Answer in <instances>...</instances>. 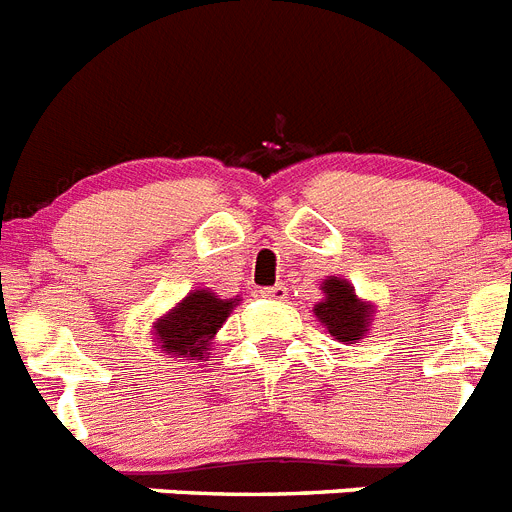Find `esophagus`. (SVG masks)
<instances>
[{
	"label": "esophagus",
	"instance_id": "esophagus-1",
	"mask_svg": "<svg viewBox=\"0 0 512 512\" xmlns=\"http://www.w3.org/2000/svg\"><path fill=\"white\" fill-rule=\"evenodd\" d=\"M261 298H266V300H285L287 298V287L282 285V282H279V285H274V287H264V290H261Z\"/></svg>",
	"mask_w": 512,
	"mask_h": 512
}]
</instances>
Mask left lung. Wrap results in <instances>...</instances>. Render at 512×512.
Wrapping results in <instances>:
<instances>
[{"instance_id": "obj_1", "label": "left lung", "mask_w": 512, "mask_h": 512, "mask_svg": "<svg viewBox=\"0 0 512 512\" xmlns=\"http://www.w3.org/2000/svg\"><path fill=\"white\" fill-rule=\"evenodd\" d=\"M323 292H326V300L318 303L316 316L318 321L329 329V334L339 342H357L362 339V334L368 331L370 323V305L360 303L355 295V290L339 277H331L323 282Z\"/></svg>"}]
</instances>
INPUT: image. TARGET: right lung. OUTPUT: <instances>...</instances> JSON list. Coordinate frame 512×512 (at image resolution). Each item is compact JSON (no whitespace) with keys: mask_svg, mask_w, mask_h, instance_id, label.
I'll list each match as a JSON object with an SVG mask.
<instances>
[{"mask_svg":"<svg viewBox=\"0 0 512 512\" xmlns=\"http://www.w3.org/2000/svg\"><path fill=\"white\" fill-rule=\"evenodd\" d=\"M233 305L235 300H220L209 290L191 292L168 316L157 321L155 336L160 349L173 357L204 360L209 355L212 336L222 329Z\"/></svg>","mask_w":512,"mask_h":512,"instance_id":"right-lung-1","label":"right lung"}]
</instances>
